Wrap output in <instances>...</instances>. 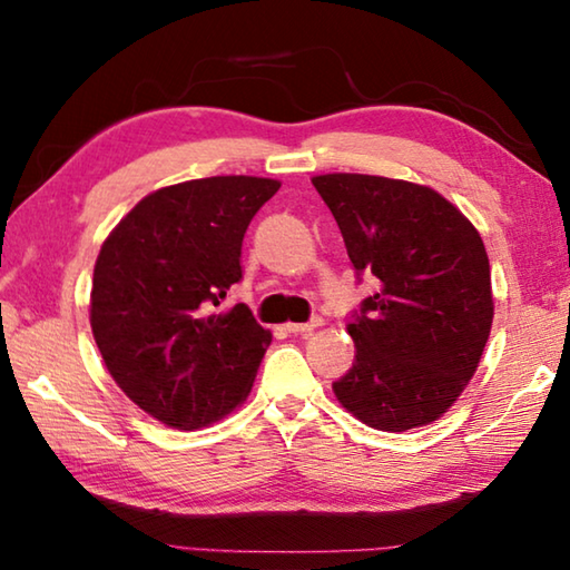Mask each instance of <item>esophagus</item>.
<instances>
[{
    "instance_id": "1",
    "label": "esophagus",
    "mask_w": 570,
    "mask_h": 570,
    "mask_svg": "<svg viewBox=\"0 0 570 570\" xmlns=\"http://www.w3.org/2000/svg\"><path fill=\"white\" fill-rule=\"evenodd\" d=\"M324 322L320 320V316H316V320H312V322H288L286 324V332L288 334H312L314 330H320V326H322Z\"/></svg>"
}]
</instances>
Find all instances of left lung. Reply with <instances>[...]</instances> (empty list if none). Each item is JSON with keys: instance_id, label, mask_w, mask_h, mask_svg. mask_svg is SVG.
Instances as JSON below:
<instances>
[{"instance_id": "1", "label": "left lung", "mask_w": 570, "mask_h": 570, "mask_svg": "<svg viewBox=\"0 0 570 570\" xmlns=\"http://www.w3.org/2000/svg\"><path fill=\"white\" fill-rule=\"evenodd\" d=\"M312 183L356 272L380 284L346 324L356 354L332 384L336 400L384 432L440 420L475 374L493 326L478 228L420 183L364 173H326Z\"/></svg>"}]
</instances>
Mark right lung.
<instances>
[{
    "instance_id": "add662e5",
    "label": "right lung",
    "mask_w": 570,
    "mask_h": 570,
    "mask_svg": "<svg viewBox=\"0 0 570 570\" xmlns=\"http://www.w3.org/2000/svg\"><path fill=\"white\" fill-rule=\"evenodd\" d=\"M282 183L214 176L148 193L102 240L90 326L115 384L176 430L208 428L246 402L272 332L246 304L244 234Z\"/></svg>"
}]
</instances>
